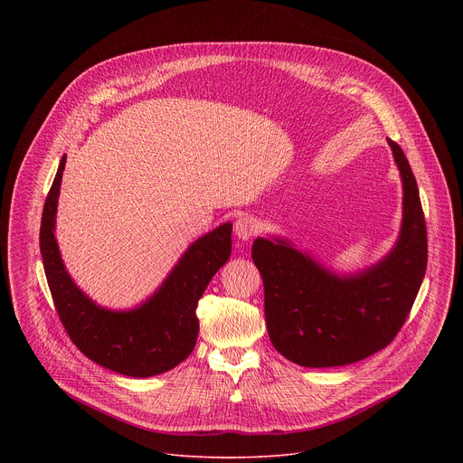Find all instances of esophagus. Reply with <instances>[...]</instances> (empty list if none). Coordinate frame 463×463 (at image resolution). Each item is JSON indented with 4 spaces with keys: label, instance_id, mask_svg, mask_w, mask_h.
I'll use <instances>...</instances> for the list:
<instances>
[{
    "label": "esophagus",
    "instance_id": "34e87169",
    "mask_svg": "<svg viewBox=\"0 0 463 463\" xmlns=\"http://www.w3.org/2000/svg\"><path fill=\"white\" fill-rule=\"evenodd\" d=\"M258 229V222L252 216H240L234 223V234L241 241H249L252 236H256Z\"/></svg>",
    "mask_w": 463,
    "mask_h": 463
}]
</instances>
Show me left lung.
Here are the masks:
<instances>
[{
	"label": "left lung",
	"instance_id": "left-lung-1",
	"mask_svg": "<svg viewBox=\"0 0 463 463\" xmlns=\"http://www.w3.org/2000/svg\"><path fill=\"white\" fill-rule=\"evenodd\" d=\"M386 141L402 175L403 218L398 240L379 261L341 275L286 238L252 243L269 339L295 364L329 368L373 355L398 335L416 300L427 271L425 218L403 150Z\"/></svg>",
	"mask_w": 463,
	"mask_h": 463
}]
</instances>
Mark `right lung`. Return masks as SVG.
<instances>
[{
	"label": "right lung",
	"mask_w": 463,
	"mask_h": 463,
	"mask_svg": "<svg viewBox=\"0 0 463 463\" xmlns=\"http://www.w3.org/2000/svg\"><path fill=\"white\" fill-rule=\"evenodd\" d=\"M63 168L65 156L43 205L40 252L65 332L88 359L128 377H152L175 368L195 346L197 300L231 256L232 223H222L192 241L163 284L139 306L102 307L65 269L54 236Z\"/></svg>",
	"instance_id": "1"
}]
</instances>
